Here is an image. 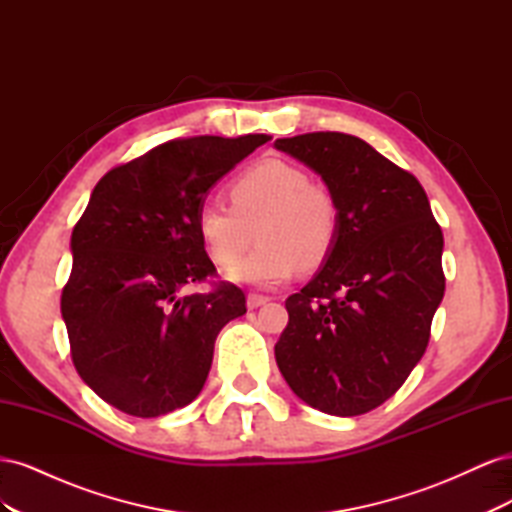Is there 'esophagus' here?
Returning <instances> with one entry per match:
<instances>
[{
	"label": "esophagus",
	"instance_id": "34e87169",
	"mask_svg": "<svg viewBox=\"0 0 512 512\" xmlns=\"http://www.w3.org/2000/svg\"><path fill=\"white\" fill-rule=\"evenodd\" d=\"M269 301V297H262V294H247V309H256L260 305H265Z\"/></svg>",
	"mask_w": 512,
	"mask_h": 512
}]
</instances>
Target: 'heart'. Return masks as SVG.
<instances>
[{"mask_svg": "<svg viewBox=\"0 0 512 512\" xmlns=\"http://www.w3.org/2000/svg\"><path fill=\"white\" fill-rule=\"evenodd\" d=\"M230 207L207 203L196 215V230L209 258L224 269L236 265L253 242L261 245L228 277L237 284L275 288L297 273L299 265L320 267L339 235L333 194L309 183L303 168L269 160L232 181Z\"/></svg>", "mask_w": 512, "mask_h": 512, "instance_id": "obj_1", "label": "heart"}]
</instances>
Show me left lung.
Segmentation results:
<instances>
[{
    "label": "left lung",
    "instance_id": "left-lung-1",
    "mask_svg": "<svg viewBox=\"0 0 512 512\" xmlns=\"http://www.w3.org/2000/svg\"><path fill=\"white\" fill-rule=\"evenodd\" d=\"M333 194L339 235L318 273L286 299L275 361L292 393L356 416L393 397L421 361L444 297V237L423 185L342 132L277 138Z\"/></svg>",
    "mask_w": 512,
    "mask_h": 512
}]
</instances>
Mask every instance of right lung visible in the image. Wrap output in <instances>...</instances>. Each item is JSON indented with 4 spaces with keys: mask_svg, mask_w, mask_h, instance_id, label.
I'll return each mask as SVG.
<instances>
[{
    "mask_svg": "<svg viewBox=\"0 0 512 512\" xmlns=\"http://www.w3.org/2000/svg\"><path fill=\"white\" fill-rule=\"evenodd\" d=\"M267 134L168 141L98 181L72 230V273L61 294L72 361L106 404L153 418L203 391L215 337L245 314V294L220 284L196 230L209 190Z\"/></svg>",
    "mask_w": 512,
    "mask_h": 512,
    "instance_id": "add662e5",
    "label": "right lung"
}]
</instances>
